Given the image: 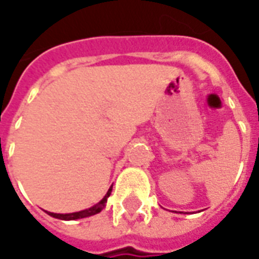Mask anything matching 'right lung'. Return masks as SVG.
Masks as SVG:
<instances>
[{
    "mask_svg": "<svg viewBox=\"0 0 259 259\" xmlns=\"http://www.w3.org/2000/svg\"><path fill=\"white\" fill-rule=\"evenodd\" d=\"M111 191H112V187L108 189V192L105 193V196L101 199L100 202L95 204L93 207L86 208V210H82V211H76V212H70V214H56V212H49L47 211L51 217L59 218V220H66V221H71V220H81V218L91 217V215H95L97 212H100L103 208L105 207V203H107V199L111 195Z\"/></svg>",
    "mask_w": 259,
    "mask_h": 259,
    "instance_id": "right-lung-1",
    "label": "right lung"
}]
</instances>
